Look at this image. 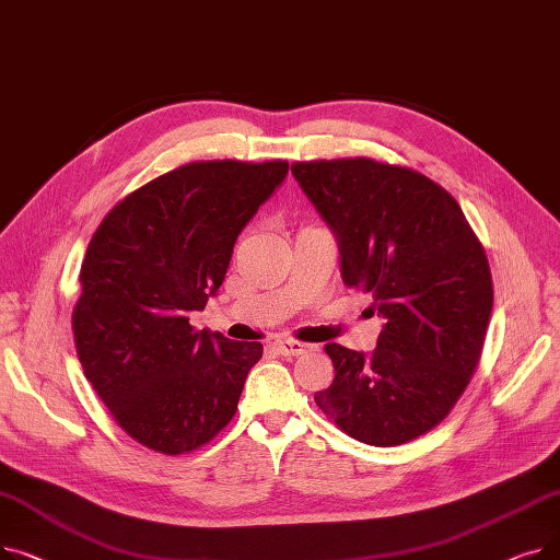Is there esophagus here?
<instances>
[{
  "mask_svg": "<svg viewBox=\"0 0 560 560\" xmlns=\"http://www.w3.org/2000/svg\"><path fill=\"white\" fill-rule=\"evenodd\" d=\"M275 349L279 351L281 357H302V354H308L313 345L300 342V340H277Z\"/></svg>",
  "mask_w": 560,
  "mask_h": 560,
  "instance_id": "34e87169",
  "label": "esophagus"
}]
</instances>
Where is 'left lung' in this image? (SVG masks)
Returning a JSON list of instances; mask_svg holds the SVG:
<instances>
[{"mask_svg":"<svg viewBox=\"0 0 560 560\" xmlns=\"http://www.w3.org/2000/svg\"><path fill=\"white\" fill-rule=\"evenodd\" d=\"M292 174L338 235L342 279L386 317L370 357L325 345L336 376L315 404L359 443L395 447L443 422L472 378L492 275L458 201L422 172L368 156Z\"/></svg>","mask_w":560,"mask_h":560,"instance_id":"8db88e82","label":"left lung"}]
</instances>
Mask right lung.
Wrapping results in <instances>:
<instances>
[{"label": "right lung", "mask_w": 560, "mask_h": 560, "mask_svg": "<svg viewBox=\"0 0 560 560\" xmlns=\"http://www.w3.org/2000/svg\"><path fill=\"white\" fill-rule=\"evenodd\" d=\"M288 161H192L129 192L85 249L74 347L113 420L136 443L179 456L231 422L260 342L197 331L233 243Z\"/></svg>", "instance_id": "1"}]
</instances>
